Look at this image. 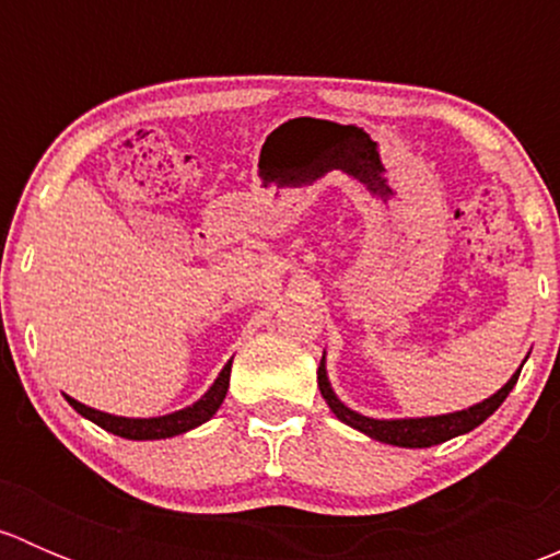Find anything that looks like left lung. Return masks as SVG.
Segmentation results:
<instances>
[{
  "mask_svg": "<svg viewBox=\"0 0 560 560\" xmlns=\"http://www.w3.org/2000/svg\"><path fill=\"white\" fill-rule=\"evenodd\" d=\"M517 376H521V371H517L499 393L490 395L482 404L471 406V409H463L455 411V415L442 417H422V420H371V417H363L358 415V411L347 409L330 389V382H327L325 358L319 360V369H316V385H319L322 398L330 406L332 415L341 422H347L349 428H358L365 436L376 439V442L395 444V447H433V444H442L447 442V439H455L460 436V433H468L477 425H482V422L504 404V398L512 393V387H515Z\"/></svg>",
  "mask_w": 560,
  "mask_h": 560,
  "instance_id": "8db88e82",
  "label": "left lung"
}]
</instances>
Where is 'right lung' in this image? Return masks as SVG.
I'll return each mask as SVG.
<instances>
[{"instance_id": "right-lung-1", "label": "right lung", "mask_w": 560, "mask_h": 560, "mask_svg": "<svg viewBox=\"0 0 560 560\" xmlns=\"http://www.w3.org/2000/svg\"><path fill=\"white\" fill-rule=\"evenodd\" d=\"M230 369H233V360L224 365L222 374H219V380L213 382V387L208 389V393L202 395L197 404L186 406V409H180V411H173V415L151 417V420H129V417H113V415H105V411L92 409V406L78 404L75 398H67V400H70V406L78 411V415H83L86 420L97 422V425L105 428L107 433H116V436H121V439H135V442H151V439H171V436H178V433L191 431V428L202 425V422L211 420V417L217 415V409L222 406L224 395H228Z\"/></svg>"}]
</instances>
